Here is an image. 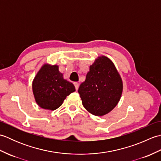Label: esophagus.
I'll use <instances>...</instances> for the list:
<instances>
[{
    "label": "esophagus",
    "mask_w": 161,
    "mask_h": 161,
    "mask_svg": "<svg viewBox=\"0 0 161 161\" xmlns=\"http://www.w3.org/2000/svg\"><path fill=\"white\" fill-rule=\"evenodd\" d=\"M74 85L75 86V89H76V91H77L78 88H79V86H80V84H79V83H77V82H75Z\"/></svg>",
    "instance_id": "obj_1"
}]
</instances>
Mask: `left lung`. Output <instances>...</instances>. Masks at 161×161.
<instances>
[{"mask_svg":"<svg viewBox=\"0 0 161 161\" xmlns=\"http://www.w3.org/2000/svg\"><path fill=\"white\" fill-rule=\"evenodd\" d=\"M122 91V80L117 68L109 58L102 55L90 66L78 93L84 107L90 114L103 116L118 104Z\"/></svg>","mask_w":161,"mask_h":161,"instance_id":"1","label":"left lung"}]
</instances>
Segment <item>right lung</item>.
I'll return each instance as SVG.
<instances>
[{
	"instance_id": "1",
	"label": "right lung",
	"mask_w": 161,
	"mask_h": 161,
	"mask_svg": "<svg viewBox=\"0 0 161 161\" xmlns=\"http://www.w3.org/2000/svg\"><path fill=\"white\" fill-rule=\"evenodd\" d=\"M74 91L75 86L64 78L58 65L44 64L32 81V92L36 104L46 110L59 108Z\"/></svg>"
}]
</instances>
